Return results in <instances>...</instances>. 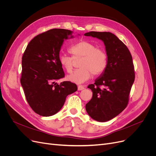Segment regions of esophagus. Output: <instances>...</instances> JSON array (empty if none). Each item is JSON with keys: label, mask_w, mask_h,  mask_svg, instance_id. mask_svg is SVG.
Wrapping results in <instances>:
<instances>
[{"label": "esophagus", "mask_w": 156, "mask_h": 156, "mask_svg": "<svg viewBox=\"0 0 156 156\" xmlns=\"http://www.w3.org/2000/svg\"><path fill=\"white\" fill-rule=\"evenodd\" d=\"M85 88V87L84 86H83V85H78V90H84Z\"/></svg>", "instance_id": "34e87169"}]
</instances>
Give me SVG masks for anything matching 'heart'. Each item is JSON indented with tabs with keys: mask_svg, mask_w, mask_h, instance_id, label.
I'll list each match as a JSON object with an SVG mask.
<instances>
[{
	"mask_svg": "<svg viewBox=\"0 0 156 156\" xmlns=\"http://www.w3.org/2000/svg\"><path fill=\"white\" fill-rule=\"evenodd\" d=\"M72 57L66 54L59 56V61L62 68L71 73L74 60L81 58L79 67L67 76V79L76 83H82L88 80L94 75H99L106 69L108 56L104 50L97 48L93 43L87 40H81L73 44L69 48Z\"/></svg>",
	"mask_w": 156,
	"mask_h": 156,
	"instance_id": "obj_1",
	"label": "heart"
}]
</instances>
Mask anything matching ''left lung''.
<instances>
[{
    "mask_svg": "<svg viewBox=\"0 0 156 156\" xmlns=\"http://www.w3.org/2000/svg\"><path fill=\"white\" fill-rule=\"evenodd\" d=\"M85 35L102 40L108 56L104 73L94 84L88 86L93 96L85 105L86 111L94 120L108 121L118 116L128 104L135 76L132 56L126 45L112 33L90 31Z\"/></svg>",
    "mask_w": 156,
    "mask_h": 156,
    "instance_id": "8db88e82",
    "label": "left lung"
}]
</instances>
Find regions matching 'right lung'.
<instances>
[{"label":"right lung","mask_w":156,"mask_h":156,"mask_svg":"<svg viewBox=\"0 0 156 156\" xmlns=\"http://www.w3.org/2000/svg\"><path fill=\"white\" fill-rule=\"evenodd\" d=\"M71 34L70 30L57 28L42 33L30 41L23 55L21 84L30 108L40 116L56 114L66 97L78 90L71 81L56 82L64 77L59 52Z\"/></svg>","instance_id":"add662e5"}]
</instances>
